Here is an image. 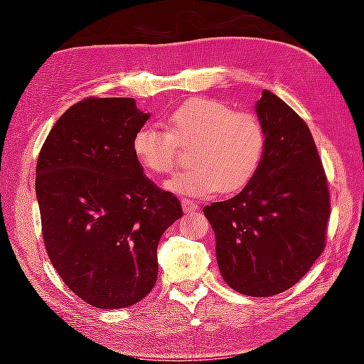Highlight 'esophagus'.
Listing matches in <instances>:
<instances>
[{
    "label": "esophagus",
    "instance_id": "obj_1",
    "mask_svg": "<svg viewBox=\"0 0 364 364\" xmlns=\"http://www.w3.org/2000/svg\"><path fill=\"white\" fill-rule=\"evenodd\" d=\"M181 205H183L184 212H194V210H197V208H199L194 200L186 199V197H183V199H181Z\"/></svg>",
    "mask_w": 364,
    "mask_h": 364
}]
</instances>
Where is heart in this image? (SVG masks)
I'll return each mask as SVG.
<instances>
[{
    "mask_svg": "<svg viewBox=\"0 0 364 364\" xmlns=\"http://www.w3.org/2000/svg\"><path fill=\"white\" fill-rule=\"evenodd\" d=\"M165 125L167 133L152 125L139 127L132 138V152L149 173L165 175L176 162V146H193L191 167L165 184L171 193L202 197L220 189L232 194L247 186L260 168L267 132L254 114L196 97L176 107Z\"/></svg>",
    "mask_w": 364,
    "mask_h": 364,
    "instance_id": "obj_1",
    "label": "heart"
}]
</instances>
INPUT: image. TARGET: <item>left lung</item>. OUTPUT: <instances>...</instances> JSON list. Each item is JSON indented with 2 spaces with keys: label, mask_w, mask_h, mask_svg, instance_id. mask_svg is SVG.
<instances>
[{
  "label": "left lung",
  "mask_w": 364,
  "mask_h": 364,
  "mask_svg": "<svg viewBox=\"0 0 364 364\" xmlns=\"http://www.w3.org/2000/svg\"><path fill=\"white\" fill-rule=\"evenodd\" d=\"M255 112L267 132L260 168L237 196L213 202L204 213L226 284L269 297L304 278L323 254L331 204L306 123L268 90Z\"/></svg>",
  "instance_id": "8db88e82"
}]
</instances>
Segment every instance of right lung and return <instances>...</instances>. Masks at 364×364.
Listing matches in <instances>:
<instances>
[{
  "instance_id": "right-lung-1",
  "label": "right lung",
  "mask_w": 364,
  "mask_h": 364,
  "mask_svg": "<svg viewBox=\"0 0 364 364\" xmlns=\"http://www.w3.org/2000/svg\"><path fill=\"white\" fill-rule=\"evenodd\" d=\"M151 114L133 97H88L54 123L36 162L43 241L54 269L86 304L115 310L156 286L157 245L183 217L132 152Z\"/></svg>"
}]
</instances>
